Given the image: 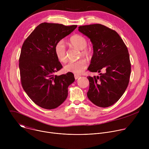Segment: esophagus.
I'll return each mask as SVG.
<instances>
[{"label": "esophagus", "instance_id": "obj_1", "mask_svg": "<svg viewBox=\"0 0 149 149\" xmlns=\"http://www.w3.org/2000/svg\"><path fill=\"white\" fill-rule=\"evenodd\" d=\"M80 77H81V76H80L79 75H77V74H75V75H74V77H75V79H77L79 78Z\"/></svg>", "mask_w": 149, "mask_h": 149}]
</instances>
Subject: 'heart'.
I'll return each instance as SVG.
<instances>
[{
	"mask_svg": "<svg viewBox=\"0 0 149 149\" xmlns=\"http://www.w3.org/2000/svg\"><path fill=\"white\" fill-rule=\"evenodd\" d=\"M70 44L72 47L81 50V55L89 57L91 55V51L87 47V40L81 35L76 34L72 36L70 39ZM55 54L58 59L61 62H65L67 61V48L63 40L58 41L54 47ZM88 65L86 59H81L77 61H71L64 67L65 71L74 74H81L86 70Z\"/></svg>",
	"mask_w": 149,
	"mask_h": 149,
	"instance_id": "obj_1",
	"label": "heart"
}]
</instances>
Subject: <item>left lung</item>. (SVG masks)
I'll list each match as a JSON object with an SVG mask.
<instances>
[{"instance_id": "1", "label": "left lung", "mask_w": 149, "mask_h": 149, "mask_svg": "<svg viewBox=\"0 0 149 149\" xmlns=\"http://www.w3.org/2000/svg\"><path fill=\"white\" fill-rule=\"evenodd\" d=\"M78 28L93 45L88 70L104 72L100 76L87 77L90 82L87 97L97 106L108 107L121 97L129 85L131 63L128 49L119 35L104 25L93 24Z\"/></svg>"}]
</instances>
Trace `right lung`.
Masks as SVG:
<instances>
[{
  "label": "right lung",
  "instance_id": "add662e5",
  "mask_svg": "<svg viewBox=\"0 0 149 149\" xmlns=\"http://www.w3.org/2000/svg\"><path fill=\"white\" fill-rule=\"evenodd\" d=\"M77 27L42 23L22 45L19 60L21 84L29 97L42 108L58 107L67 98L68 87L75 81L72 72L55 75L62 66L54 47Z\"/></svg>",
  "mask_w": 149,
  "mask_h": 149
}]
</instances>
